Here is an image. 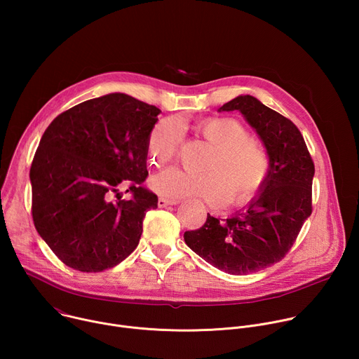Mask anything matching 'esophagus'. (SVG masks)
Wrapping results in <instances>:
<instances>
[{
	"label": "esophagus",
	"mask_w": 359,
	"mask_h": 359,
	"mask_svg": "<svg viewBox=\"0 0 359 359\" xmlns=\"http://www.w3.org/2000/svg\"><path fill=\"white\" fill-rule=\"evenodd\" d=\"M180 203V200H169V198H163V197H161L159 200H158V206L159 208H168V206H173V204H179Z\"/></svg>",
	"instance_id": "obj_1"
}]
</instances>
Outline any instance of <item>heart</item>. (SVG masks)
<instances>
[{"label": "heart", "instance_id": "b5f03b06", "mask_svg": "<svg viewBox=\"0 0 359 359\" xmlns=\"http://www.w3.org/2000/svg\"><path fill=\"white\" fill-rule=\"evenodd\" d=\"M200 130L215 144L204 165L208 172L190 173L172 166L150 179L151 190L169 200L196 197L215 208H223L231 200L234 206H243L269 177L271 159L267 147L231 116L204 119ZM183 137L184 126L179 118L161 119L147 136L149 161L156 166L172 162Z\"/></svg>", "mask_w": 359, "mask_h": 359}]
</instances>
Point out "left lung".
Here are the masks:
<instances>
[{
	"mask_svg": "<svg viewBox=\"0 0 359 359\" xmlns=\"http://www.w3.org/2000/svg\"><path fill=\"white\" fill-rule=\"evenodd\" d=\"M238 111L267 147V180L245 208L229 219L208 213L200 229L186 231V244L213 267L236 276L278 263L311 216L314 162L298 128L251 95H240L219 112Z\"/></svg>",
	"mask_w": 359,
	"mask_h": 359,
	"instance_id": "obj_1",
	"label": "left lung"
}]
</instances>
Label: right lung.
I'll list each match as a JSON object with an SVG mask.
<instances>
[{
	"label": "right lung",
	"instance_id": "obj_1",
	"mask_svg": "<svg viewBox=\"0 0 359 359\" xmlns=\"http://www.w3.org/2000/svg\"><path fill=\"white\" fill-rule=\"evenodd\" d=\"M161 109L126 93L89 99L43 132L29 170L38 234L68 267L99 273L137 247L158 196L144 189L147 136ZM128 184L133 197L122 201Z\"/></svg>",
	"mask_w": 359,
	"mask_h": 359
}]
</instances>
